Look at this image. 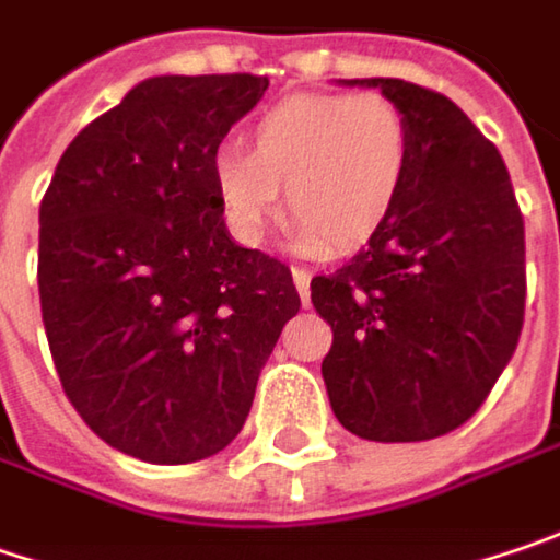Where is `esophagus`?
Returning <instances> with one entry per match:
<instances>
[{
	"label": "esophagus",
	"instance_id": "34e87169",
	"mask_svg": "<svg viewBox=\"0 0 560 560\" xmlns=\"http://www.w3.org/2000/svg\"><path fill=\"white\" fill-rule=\"evenodd\" d=\"M293 283H295V290H299V299H302V305H308V287H312V273H308V270H302V267H293Z\"/></svg>",
	"mask_w": 560,
	"mask_h": 560
}]
</instances>
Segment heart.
Returning <instances> with one entry per match:
<instances>
[{
	"instance_id": "b5f03b06",
	"label": "heart",
	"mask_w": 560,
	"mask_h": 560,
	"mask_svg": "<svg viewBox=\"0 0 560 560\" xmlns=\"http://www.w3.org/2000/svg\"><path fill=\"white\" fill-rule=\"evenodd\" d=\"M245 141L248 154L223 148L210 160L230 230L261 242L283 188L295 245L324 252H350L387 220L412 154L409 119L381 91L280 100Z\"/></svg>"
}]
</instances>
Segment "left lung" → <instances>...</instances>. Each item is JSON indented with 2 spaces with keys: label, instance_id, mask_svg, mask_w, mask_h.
I'll return each mask as SVG.
<instances>
[{
  "label": "left lung",
  "instance_id": "1",
  "mask_svg": "<svg viewBox=\"0 0 560 560\" xmlns=\"http://www.w3.org/2000/svg\"><path fill=\"white\" fill-rule=\"evenodd\" d=\"M343 84L400 103L412 154L369 245L312 280V305L334 330L324 387L347 432L429 441L486 404L517 350L523 217L498 148L454 100L400 78Z\"/></svg>",
  "mask_w": 560,
  "mask_h": 560
}]
</instances>
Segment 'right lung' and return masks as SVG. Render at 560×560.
<instances>
[{
	"instance_id": "1",
	"label": "right lung",
	"mask_w": 560,
	"mask_h": 560,
	"mask_svg": "<svg viewBox=\"0 0 560 560\" xmlns=\"http://www.w3.org/2000/svg\"><path fill=\"white\" fill-rule=\"evenodd\" d=\"M261 74H156L66 148L40 201V312L62 390L109 447L179 466L245 425L299 312L290 267L233 242L210 183Z\"/></svg>"
}]
</instances>
